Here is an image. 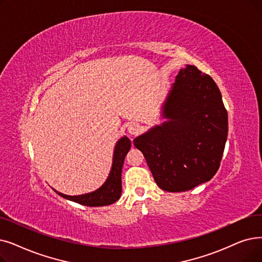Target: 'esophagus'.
Returning <instances> with one entry per match:
<instances>
[{
  "mask_svg": "<svg viewBox=\"0 0 262 262\" xmlns=\"http://www.w3.org/2000/svg\"><path fill=\"white\" fill-rule=\"evenodd\" d=\"M128 132L132 135H136L139 132V126H138V125H136V124H130L128 126Z\"/></svg>",
  "mask_w": 262,
  "mask_h": 262,
  "instance_id": "esophagus-1",
  "label": "esophagus"
}]
</instances>
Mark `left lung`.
Returning <instances> with one entry per match:
<instances>
[{
	"mask_svg": "<svg viewBox=\"0 0 262 262\" xmlns=\"http://www.w3.org/2000/svg\"><path fill=\"white\" fill-rule=\"evenodd\" d=\"M169 121L134 140L159 188L186 191L210 181L220 168L228 115L213 79L187 65L164 106Z\"/></svg>",
	"mask_w": 262,
	"mask_h": 262,
	"instance_id": "1",
	"label": "left lung"
}]
</instances>
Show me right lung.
<instances>
[{"instance_id": "right-lung-1", "label": "right lung", "mask_w": 262, "mask_h": 262, "mask_svg": "<svg viewBox=\"0 0 262 262\" xmlns=\"http://www.w3.org/2000/svg\"><path fill=\"white\" fill-rule=\"evenodd\" d=\"M129 149L130 140L127 137H123L118 141L115 149V154H113V163L110 174L104 185L99 187L97 190L80 196H67L55 190L56 194H59L65 199L75 201L86 207H104L116 202L121 197L122 167L125 156L128 153Z\"/></svg>"}]
</instances>
